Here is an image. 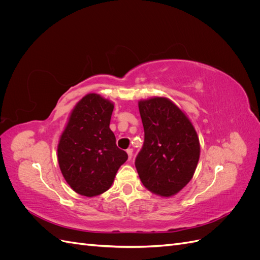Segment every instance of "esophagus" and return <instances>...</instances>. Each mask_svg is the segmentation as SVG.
I'll return each instance as SVG.
<instances>
[{"label":"esophagus","mask_w":260,"mask_h":260,"mask_svg":"<svg viewBox=\"0 0 260 260\" xmlns=\"http://www.w3.org/2000/svg\"><path fill=\"white\" fill-rule=\"evenodd\" d=\"M127 154H128V158L129 160L132 158V154H133V149L132 148H128L127 149Z\"/></svg>","instance_id":"34e87169"}]
</instances>
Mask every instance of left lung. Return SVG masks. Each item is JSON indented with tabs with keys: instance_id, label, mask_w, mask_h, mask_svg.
Masks as SVG:
<instances>
[{
	"instance_id": "1",
	"label": "left lung",
	"mask_w": 260,
	"mask_h": 260,
	"mask_svg": "<svg viewBox=\"0 0 260 260\" xmlns=\"http://www.w3.org/2000/svg\"><path fill=\"white\" fill-rule=\"evenodd\" d=\"M144 143L136 158L143 185L169 198L190 182L200 159V141L192 122L166 98L139 102Z\"/></svg>"
}]
</instances>
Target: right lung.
Segmentation results:
<instances>
[{"label": "right lung", "mask_w": 260, "mask_h": 260, "mask_svg": "<svg viewBox=\"0 0 260 260\" xmlns=\"http://www.w3.org/2000/svg\"><path fill=\"white\" fill-rule=\"evenodd\" d=\"M113 111L112 102L90 93L78 102L61 133L58 165L66 182L78 194L93 198L107 191L128 159L109 129Z\"/></svg>", "instance_id": "right-lung-1"}]
</instances>
